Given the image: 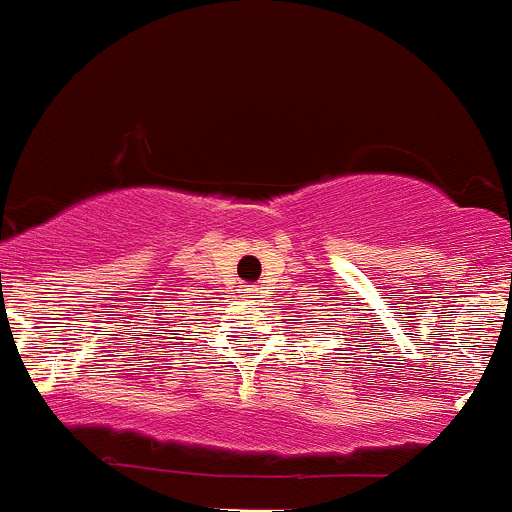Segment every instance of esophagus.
Instances as JSON below:
<instances>
[{
  "label": "esophagus",
  "mask_w": 512,
  "mask_h": 512,
  "mask_svg": "<svg viewBox=\"0 0 512 512\" xmlns=\"http://www.w3.org/2000/svg\"><path fill=\"white\" fill-rule=\"evenodd\" d=\"M245 294H247V297L245 299H250V301H255V304H257V301H260V287H247L245 289Z\"/></svg>",
  "instance_id": "obj_1"
}]
</instances>
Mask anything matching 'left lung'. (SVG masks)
<instances>
[{
  "instance_id": "8db88e82",
  "label": "left lung",
  "mask_w": 512,
  "mask_h": 512,
  "mask_svg": "<svg viewBox=\"0 0 512 512\" xmlns=\"http://www.w3.org/2000/svg\"><path fill=\"white\" fill-rule=\"evenodd\" d=\"M341 363H343V360H341Z\"/></svg>"
}]
</instances>
